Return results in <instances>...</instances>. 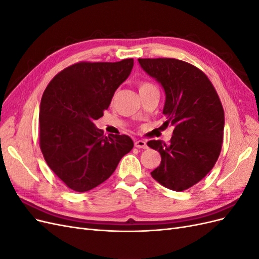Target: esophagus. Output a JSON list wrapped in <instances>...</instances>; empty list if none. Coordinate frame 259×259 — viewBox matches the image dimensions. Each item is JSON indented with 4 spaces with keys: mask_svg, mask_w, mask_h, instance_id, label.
<instances>
[{
    "mask_svg": "<svg viewBox=\"0 0 259 259\" xmlns=\"http://www.w3.org/2000/svg\"><path fill=\"white\" fill-rule=\"evenodd\" d=\"M135 147L138 149H147V143L145 140H136L135 142Z\"/></svg>",
    "mask_w": 259,
    "mask_h": 259,
    "instance_id": "obj_1",
    "label": "esophagus"
}]
</instances>
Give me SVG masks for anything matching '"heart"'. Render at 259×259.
Instances as JSON below:
<instances>
[{"label": "heart", "mask_w": 259, "mask_h": 259, "mask_svg": "<svg viewBox=\"0 0 259 259\" xmlns=\"http://www.w3.org/2000/svg\"><path fill=\"white\" fill-rule=\"evenodd\" d=\"M152 84L151 83H148V82H144L139 85V91L143 90V89H147V88H152Z\"/></svg>", "instance_id": "1"}]
</instances>
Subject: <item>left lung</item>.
<instances>
[{
  "mask_svg": "<svg viewBox=\"0 0 259 259\" xmlns=\"http://www.w3.org/2000/svg\"><path fill=\"white\" fill-rule=\"evenodd\" d=\"M145 71L165 92L163 125H173L168 145L150 140L161 154L151 176L174 191L189 189L214 167L222 150L225 113L217 92L205 73L175 58L138 59Z\"/></svg>",
  "mask_w": 259,
  "mask_h": 259,
  "instance_id": "obj_1",
  "label": "left lung"
}]
</instances>
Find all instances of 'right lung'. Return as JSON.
Segmentation results:
<instances>
[{
  "label": "right lung",
  "mask_w": 259,
  "mask_h": 259,
  "mask_svg": "<svg viewBox=\"0 0 259 259\" xmlns=\"http://www.w3.org/2000/svg\"><path fill=\"white\" fill-rule=\"evenodd\" d=\"M133 66V58L76 62L45 89L38 114L40 148L50 168L70 189L85 192L103 184L134 147L127 135L107 137L94 124Z\"/></svg>",
  "instance_id": "obj_1"
}]
</instances>
